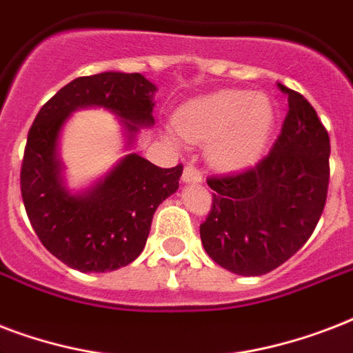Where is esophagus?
Masks as SVG:
<instances>
[{"label":"esophagus","mask_w":353,"mask_h":353,"mask_svg":"<svg viewBox=\"0 0 353 353\" xmlns=\"http://www.w3.org/2000/svg\"><path fill=\"white\" fill-rule=\"evenodd\" d=\"M182 180H184V182H193V184H195V182H201L202 174H201V171L195 168V165H191L190 163V165H185L184 168Z\"/></svg>","instance_id":"esophagus-1"}]
</instances>
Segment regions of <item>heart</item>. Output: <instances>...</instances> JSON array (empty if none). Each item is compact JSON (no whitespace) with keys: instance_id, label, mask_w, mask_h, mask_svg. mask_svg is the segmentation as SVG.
<instances>
[{"instance_id":"b5f03b06","label":"heart","mask_w":353,"mask_h":353,"mask_svg":"<svg viewBox=\"0 0 353 353\" xmlns=\"http://www.w3.org/2000/svg\"><path fill=\"white\" fill-rule=\"evenodd\" d=\"M274 121V105L267 95L221 90L182 106L176 130L191 141H212L210 157L215 163L239 168L261 157Z\"/></svg>"}]
</instances>
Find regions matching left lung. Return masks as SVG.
Segmentation results:
<instances>
[{"label": "left lung", "instance_id": "obj_1", "mask_svg": "<svg viewBox=\"0 0 353 353\" xmlns=\"http://www.w3.org/2000/svg\"><path fill=\"white\" fill-rule=\"evenodd\" d=\"M289 110L274 145L256 165L208 176L212 210L201 241L215 263L241 276L267 274L304 247L330 184V136L304 95L283 84Z\"/></svg>", "mask_w": 353, "mask_h": 353}]
</instances>
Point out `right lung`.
Returning <instances> with one entry per match:
<instances>
[{"instance_id": "1", "label": "right lung", "mask_w": 353, "mask_h": 353, "mask_svg": "<svg viewBox=\"0 0 353 353\" xmlns=\"http://www.w3.org/2000/svg\"><path fill=\"white\" fill-rule=\"evenodd\" d=\"M154 92L141 73L77 77L40 108L29 128L20 173L27 217L43 247L72 269L106 272L132 263L145 247L158 204L179 190L184 168L162 169L132 152L88 193L72 195L57 154L62 125L77 108L103 106L121 117L132 145L139 127L154 125Z\"/></svg>"}]
</instances>
